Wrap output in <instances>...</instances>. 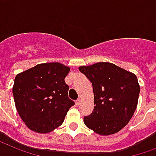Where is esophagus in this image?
Returning <instances> with one entry per match:
<instances>
[{"instance_id": "1", "label": "esophagus", "mask_w": 156, "mask_h": 156, "mask_svg": "<svg viewBox=\"0 0 156 156\" xmlns=\"http://www.w3.org/2000/svg\"><path fill=\"white\" fill-rule=\"evenodd\" d=\"M80 100H81V99H78L76 100V105H77V106H79L80 105Z\"/></svg>"}]
</instances>
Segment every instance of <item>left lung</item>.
<instances>
[{"mask_svg": "<svg viewBox=\"0 0 156 156\" xmlns=\"http://www.w3.org/2000/svg\"><path fill=\"white\" fill-rule=\"evenodd\" d=\"M92 83L94 110L84 117L85 126L99 135L114 134L133 116L140 93L137 78L132 72L110 62L80 66Z\"/></svg>", "mask_w": 156, "mask_h": 156, "instance_id": "left-lung-1", "label": "left lung"}]
</instances>
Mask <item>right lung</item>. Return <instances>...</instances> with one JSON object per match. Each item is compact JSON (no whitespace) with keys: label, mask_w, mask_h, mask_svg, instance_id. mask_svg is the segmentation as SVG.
<instances>
[{"label":"right lung","mask_w":156,"mask_h":156,"mask_svg":"<svg viewBox=\"0 0 156 156\" xmlns=\"http://www.w3.org/2000/svg\"><path fill=\"white\" fill-rule=\"evenodd\" d=\"M68 66L58 62L43 63L18 74L13 95L16 109L26 126L34 132L48 133L61 126L69 108L65 78Z\"/></svg>","instance_id":"add662e5"}]
</instances>
